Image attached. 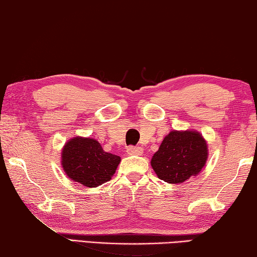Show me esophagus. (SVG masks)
I'll use <instances>...</instances> for the list:
<instances>
[{
    "mask_svg": "<svg viewBox=\"0 0 257 257\" xmlns=\"http://www.w3.org/2000/svg\"><path fill=\"white\" fill-rule=\"evenodd\" d=\"M126 153L127 155H136V156H141L142 154H144V149L141 148V147H128L127 149H126Z\"/></svg>",
    "mask_w": 257,
    "mask_h": 257,
    "instance_id": "obj_1",
    "label": "esophagus"
}]
</instances>
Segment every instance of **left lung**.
<instances>
[{"label":"left lung","mask_w":257,"mask_h":257,"mask_svg":"<svg viewBox=\"0 0 257 257\" xmlns=\"http://www.w3.org/2000/svg\"><path fill=\"white\" fill-rule=\"evenodd\" d=\"M208 158L207 142L195 130L171 131L151 158L158 179L180 184L200 173Z\"/></svg>","instance_id":"8db88e82"}]
</instances>
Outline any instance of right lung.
Instances as JSON below:
<instances>
[{
  "label": "right lung",
  "instance_id": "right-lung-1",
  "mask_svg": "<svg viewBox=\"0 0 257 257\" xmlns=\"http://www.w3.org/2000/svg\"><path fill=\"white\" fill-rule=\"evenodd\" d=\"M119 163V156L104 151L93 138H71L61 150V166L67 176L87 188L110 180Z\"/></svg>",
  "mask_w": 257,
  "mask_h": 257
}]
</instances>
